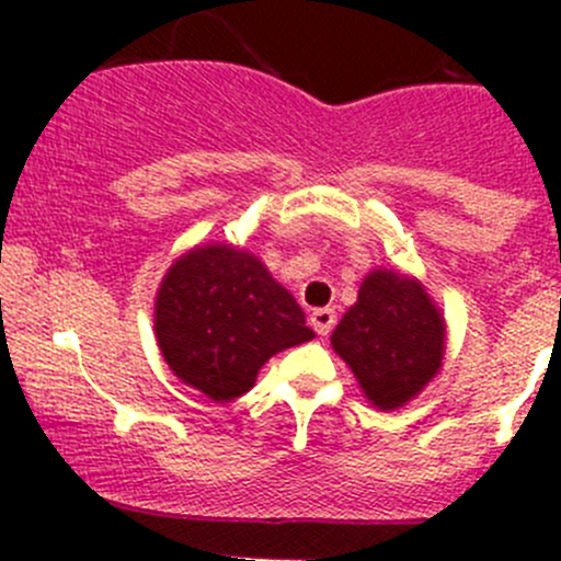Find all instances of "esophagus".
Wrapping results in <instances>:
<instances>
[{
    "label": "esophagus",
    "instance_id": "esophagus-1",
    "mask_svg": "<svg viewBox=\"0 0 561 561\" xmlns=\"http://www.w3.org/2000/svg\"><path fill=\"white\" fill-rule=\"evenodd\" d=\"M309 322H312V328L320 336H328L331 328L336 325V314H333V309H314V312L309 314Z\"/></svg>",
    "mask_w": 561,
    "mask_h": 561
}]
</instances>
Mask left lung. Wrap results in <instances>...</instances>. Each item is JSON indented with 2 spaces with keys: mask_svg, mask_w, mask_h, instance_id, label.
<instances>
[{
  "mask_svg": "<svg viewBox=\"0 0 561 561\" xmlns=\"http://www.w3.org/2000/svg\"><path fill=\"white\" fill-rule=\"evenodd\" d=\"M366 399L396 410L421 393L445 358V320L412 276L375 268L331 336Z\"/></svg>",
  "mask_w": 561,
  "mask_h": 561,
  "instance_id": "8db88e82",
  "label": "left lung"
}]
</instances>
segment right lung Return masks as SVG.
<instances>
[{
  "label": "right lung",
  "mask_w": 561,
  "mask_h": 561,
  "mask_svg": "<svg viewBox=\"0 0 561 561\" xmlns=\"http://www.w3.org/2000/svg\"><path fill=\"white\" fill-rule=\"evenodd\" d=\"M154 331L173 375L214 401L239 399L271 355L314 336L296 298L230 244L195 247L168 268Z\"/></svg>",
  "instance_id": "add662e5"
}]
</instances>
